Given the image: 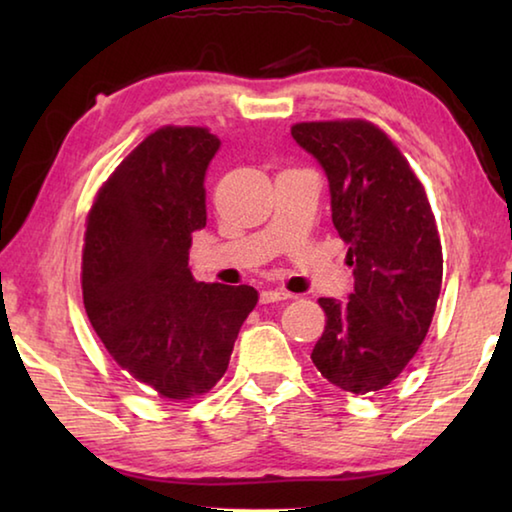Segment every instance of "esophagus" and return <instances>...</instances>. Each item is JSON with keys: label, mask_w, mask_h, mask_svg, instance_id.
Listing matches in <instances>:
<instances>
[{"label": "esophagus", "mask_w": 512, "mask_h": 512, "mask_svg": "<svg viewBox=\"0 0 512 512\" xmlns=\"http://www.w3.org/2000/svg\"><path fill=\"white\" fill-rule=\"evenodd\" d=\"M289 298H293L291 293L282 291V289H266V291H262V302H264V305H268V302H280V300H289Z\"/></svg>", "instance_id": "34e87169"}]
</instances>
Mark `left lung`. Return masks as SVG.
I'll return each instance as SVG.
<instances>
[{
    "mask_svg": "<svg viewBox=\"0 0 512 512\" xmlns=\"http://www.w3.org/2000/svg\"><path fill=\"white\" fill-rule=\"evenodd\" d=\"M291 135L325 171L332 223L354 268L348 300H318L327 325L311 361L343 391H381L429 332L443 282L436 216L409 162L377 126L309 121Z\"/></svg>",
    "mask_w": 512,
    "mask_h": 512,
    "instance_id": "obj_1",
    "label": "left lung"
}]
</instances>
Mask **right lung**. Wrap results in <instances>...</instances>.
I'll use <instances>...</instances> for the list:
<instances>
[{"label":"right lung","instance_id":"obj_1","mask_svg":"<svg viewBox=\"0 0 512 512\" xmlns=\"http://www.w3.org/2000/svg\"><path fill=\"white\" fill-rule=\"evenodd\" d=\"M221 140L167 126L99 189L83 248V305L110 357L167 400L203 395L228 370L257 305L248 284L196 282L192 235L207 223L205 173Z\"/></svg>","mask_w":512,"mask_h":512}]
</instances>
